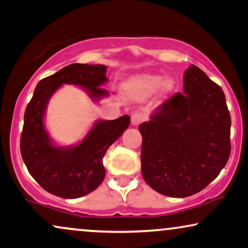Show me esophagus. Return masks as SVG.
<instances>
[{"instance_id":"obj_1","label":"esophagus","mask_w":248,"mask_h":248,"mask_svg":"<svg viewBox=\"0 0 248 248\" xmlns=\"http://www.w3.org/2000/svg\"><path fill=\"white\" fill-rule=\"evenodd\" d=\"M143 117L142 114H140V112H136V114H133L131 116V124L134 125V126H137V125H139L141 122H143Z\"/></svg>"}]
</instances>
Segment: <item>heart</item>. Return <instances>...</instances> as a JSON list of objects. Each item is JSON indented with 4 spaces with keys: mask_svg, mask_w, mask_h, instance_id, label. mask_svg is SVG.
Masks as SVG:
<instances>
[{
    "mask_svg": "<svg viewBox=\"0 0 248 248\" xmlns=\"http://www.w3.org/2000/svg\"><path fill=\"white\" fill-rule=\"evenodd\" d=\"M160 87L164 94H169L175 87V82L172 79L164 80L162 76L141 75L131 79L126 85L130 95L137 100L147 99L154 93H156Z\"/></svg>",
    "mask_w": 248,
    "mask_h": 248,
    "instance_id": "b5f03b06",
    "label": "heart"
}]
</instances>
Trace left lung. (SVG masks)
<instances>
[{
    "mask_svg": "<svg viewBox=\"0 0 248 248\" xmlns=\"http://www.w3.org/2000/svg\"><path fill=\"white\" fill-rule=\"evenodd\" d=\"M231 117L222 88L192 64L176 93L139 125L141 172L158 193L193 195L209 185L230 156Z\"/></svg>",
    "mask_w": 248,
    "mask_h": 248,
    "instance_id": "8db88e82",
    "label": "left lung"
}]
</instances>
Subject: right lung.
Returning <instances> with one entry per match:
<instances>
[{"instance_id":"1","label":"right lung","mask_w":248,"mask_h":248,"mask_svg":"<svg viewBox=\"0 0 248 248\" xmlns=\"http://www.w3.org/2000/svg\"><path fill=\"white\" fill-rule=\"evenodd\" d=\"M106 72L107 66L101 64H70L40 80L26 107L20 137L21 157L39 185L57 197L80 198L99 187L106 176L103 156L129 127L130 116L97 121L78 145L59 147L45 127L46 108L63 84L82 87L94 101L108 96V91L101 87L108 80Z\"/></svg>"}]
</instances>
